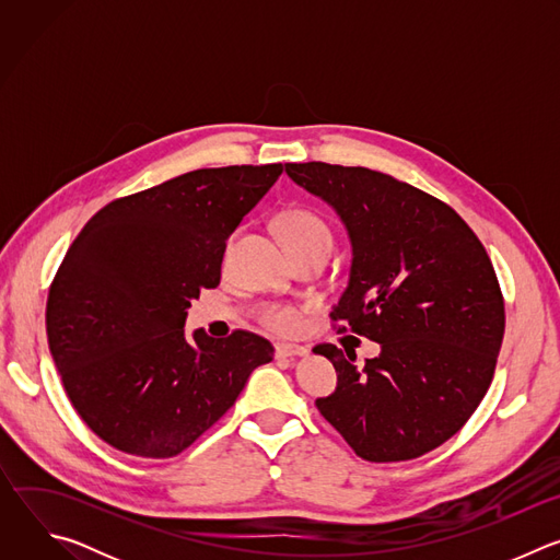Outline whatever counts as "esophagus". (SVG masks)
I'll return each instance as SVG.
<instances>
[{
  "label": "esophagus",
  "instance_id": "obj_1",
  "mask_svg": "<svg viewBox=\"0 0 560 560\" xmlns=\"http://www.w3.org/2000/svg\"><path fill=\"white\" fill-rule=\"evenodd\" d=\"M307 348L305 346H294V343H277V357L279 359H294V357H305Z\"/></svg>",
  "mask_w": 560,
  "mask_h": 560
}]
</instances>
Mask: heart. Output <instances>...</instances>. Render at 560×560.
Instances as JSON below:
<instances>
[{"instance_id": "1", "label": "heart", "mask_w": 560, "mask_h": 560, "mask_svg": "<svg viewBox=\"0 0 560 560\" xmlns=\"http://www.w3.org/2000/svg\"><path fill=\"white\" fill-rule=\"evenodd\" d=\"M277 232L290 255L310 248H330L332 234L326 221L307 208H288L277 217ZM232 242L228 244L230 250ZM261 322L281 335H292L301 328L299 312L290 305H266L261 310Z\"/></svg>"}]
</instances>
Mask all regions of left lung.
<instances>
[{"instance_id":"obj_1","label":"left lung","mask_w":560,"mask_h":560,"mask_svg":"<svg viewBox=\"0 0 560 560\" xmlns=\"http://www.w3.org/2000/svg\"><path fill=\"white\" fill-rule=\"evenodd\" d=\"M288 177L341 219L352 261L335 322L378 343H332L337 389L316 408L365 460L417 458L454 436L483 401L505 332L492 261L443 201L370 168L285 164Z\"/></svg>"}]
</instances>
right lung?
Returning a JSON list of instances; mask_svg holds the SVG:
<instances>
[{
  "mask_svg": "<svg viewBox=\"0 0 560 560\" xmlns=\"http://www.w3.org/2000/svg\"><path fill=\"white\" fill-rule=\"evenodd\" d=\"M281 164L203 168L102 208L68 248L46 303L52 361L77 415L108 445L171 458L236 401L270 341L186 337L190 301L217 288L225 242Z\"/></svg>",
  "mask_w": 560,
  "mask_h": 560,
  "instance_id": "1",
  "label": "right lung"
}]
</instances>
